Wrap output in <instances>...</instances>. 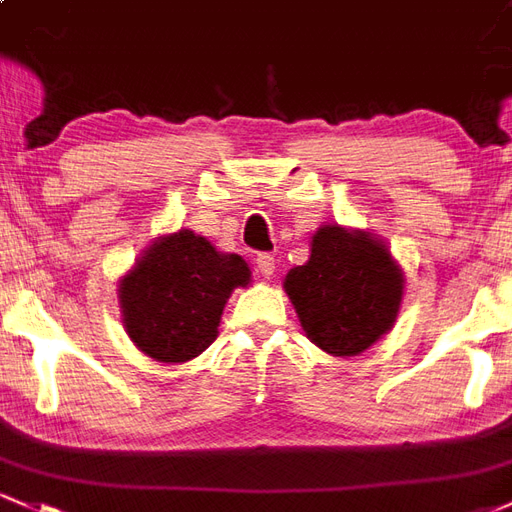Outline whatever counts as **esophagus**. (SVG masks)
<instances>
[{
    "label": "esophagus",
    "mask_w": 512,
    "mask_h": 512,
    "mask_svg": "<svg viewBox=\"0 0 512 512\" xmlns=\"http://www.w3.org/2000/svg\"><path fill=\"white\" fill-rule=\"evenodd\" d=\"M256 268L263 278H271L276 273V256L273 254H258L256 256Z\"/></svg>",
    "instance_id": "1"
}]
</instances>
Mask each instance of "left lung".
I'll return each instance as SVG.
<instances>
[{
  "label": "left lung",
  "mask_w": 512,
  "mask_h": 512,
  "mask_svg": "<svg viewBox=\"0 0 512 512\" xmlns=\"http://www.w3.org/2000/svg\"><path fill=\"white\" fill-rule=\"evenodd\" d=\"M285 293L312 344L354 356L393 327L403 276L386 246L332 224L312 236L310 261L285 276Z\"/></svg>",
  "instance_id": "left-lung-1"
}]
</instances>
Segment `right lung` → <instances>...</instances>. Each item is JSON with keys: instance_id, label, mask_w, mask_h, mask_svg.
I'll list each match as a JSON object with an SVG mask.
<instances>
[{"instance_id": "obj_1", "label": "right lung", "mask_w": 512, "mask_h": 512, "mask_svg": "<svg viewBox=\"0 0 512 512\" xmlns=\"http://www.w3.org/2000/svg\"><path fill=\"white\" fill-rule=\"evenodd\" d=\"M246 283L244 258L219 254L207 239L180 229L156 241L119 285L124 327L151 359H195L217 339L232 290Z\"/></svg>"}]
</instances>
